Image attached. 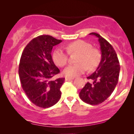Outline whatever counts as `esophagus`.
Masks as SVG:
<instances>
[{"label":"esophagus","mask_w":134,"mask_h":134,"mask_svg":"<svg viewBox=\"0 0 134 134\" xmlns=\"http://www.w3.org/2000/svg\"><path fill=\"white\" fill-rule=\"evenodd\" d=\"M74 78H71V77H65V81H70V80H73Z\"/></svg>","instance_id":"esophagus-1"}]
</instances>
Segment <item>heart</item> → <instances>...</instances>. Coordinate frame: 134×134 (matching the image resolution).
I'll list each match as a JSON object with an SVG mask.
<instances>
[{
	"mask_svg": "<svg viewBox=\"0 0 134 134\" xmlns=\"http://www.w3.org/2000/svg\"><path fill=\"white\" fill-rule=\"evenodd\" d=\"M68 54L77 53L76 62L77 64L67 66L63 73L68 77H75L86 71L93 70L99 65L101 54L98 49L93 48L90 43L84 40H76L67 44L65 47ZM68 54L60 48H57L53 53V60L55 64L64 67L68 62Z\"/></svg>",
	"mask_w": 134,
	"mask_h": 134,
	"instance_id": "b5f03b06",
	"label": "heart"
}]
</instances>
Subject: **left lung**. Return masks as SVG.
<instances>
[{"label":"left lung","instance_id":"1","mask_svg":"<svg viewBox=\"0 0 134 134\" xmlns=\"http://www.w3.org/2000/svg\"><path fill=\"white\" fill-rule=\"evenodd\" d=\"M101 52V59L96 70L87 77L93 83L87 82L79 93L84 102L91 105L101 103L108 98L114 91L118 81L120 66L117 55L111 44L96 33Z\"/></svg>","mask_w":134,"mask_h":134}]
</instances>
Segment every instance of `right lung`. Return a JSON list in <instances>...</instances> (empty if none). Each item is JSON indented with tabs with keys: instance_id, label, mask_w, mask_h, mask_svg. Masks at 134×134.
I'll return each instance as SVG.
<instances>
[{
	"instance_id": "1",
	"label": "right lung",
	"mask_w": 134,
	"mask_h": 134,
	"mask_svg": "<svg viewBox=\"0 0 134 134\" xmlns=\"http://www.w3.org/2000/svg\"><path fill=\"white\" fill-rule=\"evenodd\" d=\"M50 35L33 38L24 48L19 65L21 86L28 99L35 105L47 108L61 97L60 87L65 78L52 80L60 70L52 57L53 46L62 42Z\"/></svg>"
}]
</instances>
